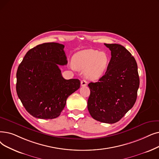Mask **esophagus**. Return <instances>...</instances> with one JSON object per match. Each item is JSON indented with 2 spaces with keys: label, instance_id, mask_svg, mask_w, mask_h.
I'll return each instance as SVG.
<instances>
[{
  "label": "esophagus",
  "instance_id": "1",
  "mask_svg": "<svg viewBox=\"0 0 159 159\" xmlns=\"http://www.w3.org/2000/svg\"><path fill=\"white\" fill-rule=\"evenodd\" d=\"M80 84H81L82 86H87V81L85 80H82L80 82Z\"/></svg>",
  "mask_w": 159,
  "mask_h": 159
}]
</instances>
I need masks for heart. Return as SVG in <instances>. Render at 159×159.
<instances>
[{"instance_id": "1", "label": "heart", "mask_w": 159, "mask_h": 159, "mask_svg": "<svg viewBox=\"0 0 159 159\" xmlns=\"http://www.w3.org/2000/svg\"><path fill=\"white\" fill-rule=\"evenodd\" d=\"M72 62L77 70H85L84 75L87 79L95 80L106 71L110 62V57L105 52L86 49L75 54Z\"/></svg>"}]
</instances>
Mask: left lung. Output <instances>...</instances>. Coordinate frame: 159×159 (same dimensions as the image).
I'll use <instances>...</instances> for the list:
<instances>
[{"instance_id": "left-lung-1", "label": "left lung", "mask_w": 159, "mask_h": 159, "mask_svg": "<svg viewBox=\"0 0 159 159\" xmlns=\"http://www.w3.org/2000/svg\"><path fill=\"white\" fill-rule=\"evenodd\" d=\"M105 45L111 51V59L105 74L88 84V109L94 120L114 123L134 106L140 79L136 61L129 51L119 44Z\"/></svg>"}]
</instances>
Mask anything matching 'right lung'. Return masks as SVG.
Wrapping results in <instances>:
<instances>
[{"mask_svg":"<svg viewBox=\"0 0 159 159\" xmlns=\"http://www.w3.org/2000/svg\"><path fill=\"white\" fill-rule=\"evenodd\" d=\"M64 45L45 43L26 52L17 71L18 98L30 115L54 119L60 115L66 100L80 88L79 79H64L60 66L67 64Z\"/></svg>","mask_w":159,"mask_h":159,"instance_id":"1","label":"right lung"}]
</instances>
